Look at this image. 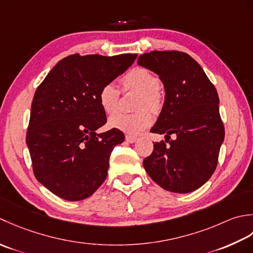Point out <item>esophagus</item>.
Masks as SVG:
<instances>
[{
	"label": "esophagus",
	"instance_id": "1",
	"mask_svg": "<svg viewBox=\"0 0 253 253\" xmlns=\"http://www.w3.org/2000/svg\"><path fill=\"white\" fill-rule=\"evenodd\" d=\"M126 141L127 143H134L137 141V137L136 136H133V135H130V134H127V135H126Z\"/></svg>",
	"mask_w": 253,
	"mask_h": 253
}]
</instances>
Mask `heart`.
Returning a JSON list of instances; mask_svg holds the SVG:
<instances>
[{"label":"heart","instance_id":"b5f03b06","mask_svg":"<svg viewBox=\"0 0 253 253\" xmlns=\"http://www.w3.org/2000/svg\"><path fill=\"white\" fill-rule=\"evenodd\" d=\"M123 90L140 92L134 113H118L109 119V126L128 134H140L153 122L152 113L158 112L164 104L163 92L159 88L161 80L156 74L145 68H134L121 79ZM120 91L112 83H107L98 92V101L107 115H113L119 109ZM149 109L147 110V108Z\"/></svg>","mask_w":253,"mask_h":253}]
</instances>
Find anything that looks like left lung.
<instances>
[{"label":"left lung","mask_w":253,"mask_h":253,"mask_svg":"<svg viewBox=\"0 0 253 253\" xmlns=\"http://www.w3.org/2000/svg\"><path fill=\"white\" fill-rule=\"evenodd\" d=\"M137 64L156 73L166 92L151 132L166 134V142L171 133L176 135L168 146L155 142L143 166L167 191L192 192L212 177L224 142L217 91L198 62L184 52L152 51L138 56Z\"/></svg>","instance_id":"8db88e82"}]
</instances>
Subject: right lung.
I'll list each match as a JSON object with an SVG mask.
<instances>
[{
  "label": "right lung",
  "instance_id": "1",
  "mask_svg": "<svg viewBox=\"0 0 253 253\" xmlns=\"http://www.w3.org/2000/svg\"><path fill=\"white\" fill-rule=\"evenodd\" d=\"M136 54H72L59 61L35 92L26 143L36 179L68 201L90 197L104 183L113 147L125 141L98 101L102 86L133 64Z\"/></svg>",
  "mask_w": 253,
  "mask_h": 253
}]
</instances>
